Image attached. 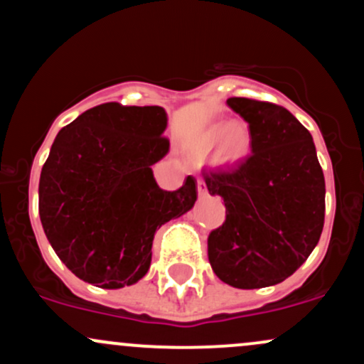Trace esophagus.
Listing matches in <instances>:
<instances>
[{
  "label": "esophagus",
  "mask_w": 364,
  "mask_h": 364,
  "mask_svg": "<svg viewBox=\"0 0 364 364\" xmlns=\"http://www.w3.org/2000/svg\"><path fill=\"white\" fill-rule=\"evenodd\" d=\"M197 191H198V197H205L207 195V186L202 179H197Z\"/></svg>",
  "instance_id": "34e87169"
}]
</instances>
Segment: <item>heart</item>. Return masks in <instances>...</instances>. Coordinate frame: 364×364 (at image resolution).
<instances>
[{
	"label": "heart",
	"mask_w": 364,
	"mask_h": 364,
	"mask_svg": "<svg viewBox=\"0 0 364 364\" xmlns=\"http://www.w3.org/2000/svg\"><path fill=\"white\" fill-rule=\"evenodd\" d=\"M219 138L215 155L223 162H237L245 159L252 149V134L247 124L243 122H230L226 126L214 127L207 134V146H210Z\"/></svg>",
	"instance_id": "1"
}]
</instances>
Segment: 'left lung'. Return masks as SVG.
<instances>
[{"mask_svg": "<svg viewBox=\"0 0 364 364\" xmlns=\"http://www.w3.org/2000/svg\"><path fill=\"white\" fill-rule=\"evenodd\" d=\"M249 122L252 154L230 169L202 171L226 219L207 238L213 271L235 289L277 285L299 269L321 237L325 176L313 136L271 102L228 98Z\"/></svg>", "mask_w": 364, "mask_h": 364, "instance_id": "8db88e82", "label": "left lung"}]
</instances>
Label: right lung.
<instances>
[{
	"instance_id": "add662e5",
	"label": "right lung",
	"mask_w": 364,
	"mask_h": 364,
	"mask_svg": "<svg viewBox=\"0 0 364 364\" xmlns=\"http://www.w3.org/2000/svg\"><path fill=\"white\" fill-rule=\"evenodd\" d=\"M162 107L117 102L60 129L39 178V218L60 261L77 278L121 289L143 278L155 231L197 200V181L162 190L151 164L169 151Z\"/></svg>"
}]
</instances>
